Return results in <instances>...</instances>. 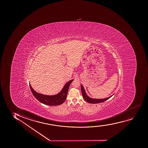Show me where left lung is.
Segmentation results:
<instances>
[{
  "label": "left lung",
  "instance_id": "8db88e82",
  "mask_svg": "<svg viewBox=\"0 0 148 148\" xmlns=\"http://www.w3.org/2000/svg\"><path fill=\"white\" fill-rule=\"evenodd\" d=\"M81 90H82V97H83V99L86 101H87L89 103H90V104H97V103H102V102H105V101L107 100L110 98V97H112V96L114 95V94H113V95L110 96V97L104 99L92 98H90V97H89L88 95L87 94L84 87L82 84H81Z\"/></svg>",
  "mask_w": 148,
  "mask_h": 148
}]
</instances>
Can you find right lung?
Returning <instances> with one entry per match:
<instances>
[{"mask_svg": "<svg viewBox=\"0 0 148 148\" xmlns=\"http://www.w3.org/2000/svg\"><path fill=\"white\" fill-rule=\"evenodd\" d=\"M73 80V79H71L68 82H66L59 93L53 95H46L39 93L34 90L30 84L29 86L32 94L39 102L46 105L58 106L63 104L66 100L68 89L71 83Z\"/></svg>", "mask_w": 148, "mask_h": 148, "instance_id": "1", "label": "right lung"}]
</instances>
